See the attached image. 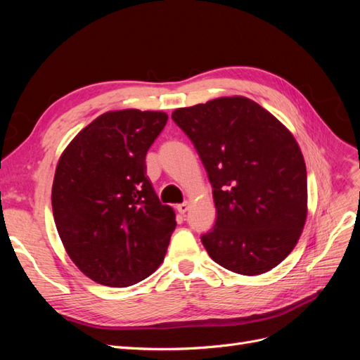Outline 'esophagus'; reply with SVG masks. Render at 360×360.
<instances>
[{
	"mask_svg": "<svg viewBox=\"0 0 360 360\" xmlns=\"http://www.w3.org/2000/svg\"><path fill=\"white\" fill-rule=\"evenodd\" d=\"M176 209H177V212H179L180 214H184V213H186V212L189 210V202H181V204H177Z\"/></svg>",
	"mask_w": 360,
	"mask_h": 360,
	"instance_id": "34e87169",
	"label": "esophagus"
}]
</instances>
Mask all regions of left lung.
<instances>
[{
    "mask_svg": "<svg viewBox=\"0 0 360 360\" xmlns=\"http://www.w3.org/2000/svg\"><path fill=\"white\" fill-rule=\"evenodd\" d=\"M172 120L207 171L216 222L201 242L217 264L254 276L297 245L308 213L307 165L276 117L243 96L179 108Z\"/></svg>",
    "mask_w": 360,
    "mask_h": 360,
    "instance_id": "8db88e82",
    "label": "left lung"
}]
</instances>
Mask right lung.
<instances>
[{
  "label": "right lung",
  "mask_w": 360,
  "mask_h": 360,
  "mask_svg": "<svg viewBox=\"0 0 360 360\" xmlns=\"http://www.w3.org/2000/svg\"><path fill=\"white\" fill-rule=\"evenodd\" d=\"M162 111L97 117L63 151L52 212L70 259L108 287L146 279L165 258L176 213L146 176V155L167 124Z\"/></svg>",
  "instance_id": "1"
}]
</instances>
